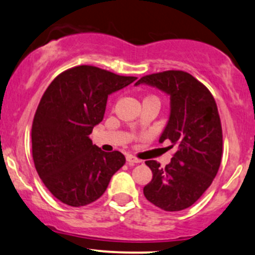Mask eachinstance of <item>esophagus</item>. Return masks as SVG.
<instances>
[{
	"label": "esophagus",
	"instance_id": "esophagus-1",
	"mask_svg": "<svg viewBox=\"0 0 255 255\" xmlns=\"http://www.w3.org/2000/svg\"><path fill=\"white\" fill-rule=\"evenodd\" d=\"M126 160L129 162V164H139V162H141L140 159L133 157V155H127V157H126Z\"/></svg>",
	"mask_w": 255,
	"mask_h": 255
}]
</instances>
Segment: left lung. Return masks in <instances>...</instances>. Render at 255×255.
I'll use <instances>...</instances> for the list:
<instances>
[{"label": "left lung", "mask_w": 255, "mask_h": 255, "mask_svg": "<svg viewBox=\"0 0 255 255\" xmlns=\"http://www.w3.org/2000/svg\"><path fill=\"white\" fill-rule=\"evenodd\" d=\"M147 84L170 97V118L159 142L170 140L177 147L170 164L160 167L147 160L153 178L143 195L165 211L191 207L210 186L222 158V127L210 91L184 71H164L145 76L135 85Z\"/></svg>", "instance_id": "obj_1"}]
</instances>
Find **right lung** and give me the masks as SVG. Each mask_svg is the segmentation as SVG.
Masks as SVG:
<instances>
[{
	"mask_svg": "<svg viewBox=\"0 0 255 255\" xmlns=\"http://www.w3.org/2000/svg\"><path fill=\"white\" fill-rule=\"evenodd\" d=\"M135 79L81 65L60 73L46 89L33 120L32 153L39 177L60 202L93 203L124 166L121 152L102 151L89 135L103 120L109 95Z\"/></svg>",
	"mask_w": 255,
	"mask_h": 255,
	"instance_id": "add662e5",
	"label": "right lung"
}]
</instances>
